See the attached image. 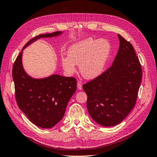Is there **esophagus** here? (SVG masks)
<instances>
[{"instance_id": "esophagus-1", "label": "esophagus", "mask_w": 157, "mask_h": 157, "mask_svg": "<svg viewBox=\"0 0 157 157\" xmlns=\"http://www.w3.org/2000/svg\"><path fill=\"white\" fill-rule=\"evenodd\" d=\"M77 88L78 90H81L82 89V86L81 82H77Z\"/></svg>"}]
</instances>
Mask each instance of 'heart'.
<instances>
[{
  "label": "heart",
  "instance_id": "obj_1",
  "mask_svg": "<svg viewBox=\"0 0 157 157\" xmlns=\"http://www.w3.org/2000/svg\"><path fill=\"white\" fill-rule=\"evenodd\" d=\"M111 53V44L105 39L86 38L71 45L67 51V58H61V65L66 73L73 75L75 65L85 78L94 79L105 70Z\"/></svg>",
  "mask_w": 157,
  "mask_h": 157
}]
</instances>
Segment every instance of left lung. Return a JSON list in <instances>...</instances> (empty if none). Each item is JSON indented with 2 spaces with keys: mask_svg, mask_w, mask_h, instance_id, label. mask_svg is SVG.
I'll return each mask as SVG.
<instances>
[{
  "mask_svg": "<svg viewBox=\"0 0 157 157\" xmlns=\"http://www.w3.org/2000/svg\"><path fill=\"white\" fill-rule=\"evenodd\" d=\"M118 37L120 46L111 67L82 86L90 117L106 127L119 124L134 108L142 77L134 47L121 35Z\"/></svg>",
  "mask_w": 157,
  "mask_h": 157,
  "instance_id": "obj_1",
  "label": "left lung"
}]
</instances>
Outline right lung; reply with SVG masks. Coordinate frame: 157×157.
<instances>
[{
    "mask_svg": "<svg viewBox=\"0 0 157 157\" xmlns=\"http://www.w3.org/2000/svg\"><path fill=\"white\" fill-rule=\"evenodd\" d=\"M62 33L56 31L33 38L23 47L13 66L17 105L32 123L42 128L53 127L62 119L69 99L77 89V80L59 75L33 78L23 69V50L40 38L58 36Z\"/></svg>",
    "mask_w": 157,
    "mask_h": 157,
    "instance_id": "obj_1",
    "label": "right lung"
}]
</instances>
